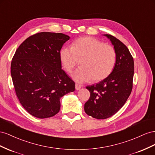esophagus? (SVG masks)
<instances>
[{
	"label": "esophagus",
	"instance_id": "obj_1",
	"mask_svg": "<svg viewBox=\"0 0 155 155\" xmlns=\"http://www.w3.org/2000/svg\"><path fill=\"white\" fill-rule=\"evenodd\" d=\"M75 88H76L77 90H79L81 88V85L78 84H75Z\"/></svg>",
	"mask_w": 155,
	"mask_h": 155
}]
</instances>
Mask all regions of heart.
Segmentation results:
<instances>
[{
	"mask_svg": "<svg viewBox=\"0 0 155 155\" xmlns=\"http://www.w3.org/2000/svg\"><path fill=\"white\" fill-rule=\"evenodd\" d=\"M60 58L64 68L71 72L81 60V67L71 77L74 81L84 83L100 81L112 73L117 60L115 48L91 37H84L73 43L71 47L65 46L60 51Z\"/></svg>",
	"mask_w": 155,
	"mask_h": 155,
	"instance_id": "1",
	"label": "heart"
}]
</instances>
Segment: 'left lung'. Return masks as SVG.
I'll return each instance as SVG.
<instances>
[{
  "label": "left lung",
  "instance_id": "left-lung-1",
  "mask_svg": "<svg viewBox=\"0 0 155 155\" xmlns=\"http://www.w3.org/2000/svg\"><path fill=\"white\" fill-rule=\"evenodd\" d=\"M104 36L111 41L117 60L112 72L107 78L86 87L90 97L84 104V111L98 119L112 116L125 104L132 91L134 70L133 58L126 45L112 35Z\"/></svg>",
  "mask_w": 155,
  "mask_h": 155
}]
</instances>
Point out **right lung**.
Masks as SVG:
<instances>
[{
  "mask_svg": "<svg viewBox=\"0 0 155 155\" xmlns=\"http://www.w3.org/2000/svg\"><path fill=\"white\" fill-rule=\"evenodd\" d=\"M69 38L61 33H38L25 39L13 57L11 75L16 95L34 117L55 116L60 111L61 97L75 90L60 58L61 48Z\"/></svg>",
  "mask_w": 155,
  "mask_h": 155,
  "instance_id": "add662e5",
  "label": "right lung"
}]
</instances>
